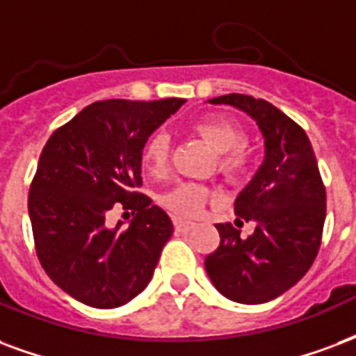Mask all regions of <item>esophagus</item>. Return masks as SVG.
<instances>
[{
  "mask_svg": "<svg viewBox=\"0 0 356 356\" xmlns=\"http://www.w3.org/2000/svg\"><path fill=\"white\" fill-rule=\"evenodd\" d=\"M173 225H175V230L181 232V234H185V232L194 228V222H188V220H183V218H175V220H173Z\"/></svg>",
  "mask_w": 356,
  "mask_h": 356,
  "instance_id": "esophagus-1",
  "label": "esophagus"
}]
</instances>
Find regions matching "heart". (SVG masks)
Masks as SVG:
<instances>
[{
    "mask_svg": "<svg viewBox=\"0 0 356 356\" xmlns=\"http://www.w3.org/2000/svg\"><path fill=\"white\" fill-rule=\"evenodd\" d=\"M192 130L218 154V171L230 181H238L249 170V154L241 145L245 131L226 117H204L192 124ZM143 168L151 175H162L170 164V138L156 131L147 139L141 151ZM165 209L181 217H198L205 205L211 202V192L196 183H179L160 198Z\"/></svg>",
    "mask_w": 356,
    "mask_h": 356,
    "instance_id": "obj_1",
    "label": "heart"
}]
</instances>
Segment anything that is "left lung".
<instances>
[{"label":"left lung","mask_w":356,"mask_h":356,"mask_svg":"<svg viewBox=\"0 0 356 356\" xmlns=\"http://www.w3.org/2000/svg\"><path fill=\"white\" fill-rule=\"evenodd\" d=\"M232 105L257 122L264 160L234 202L236 226L254 222L247 239L230 222L217 225L220 245L205 259V272L222 296L264 304L298 283L321 247L326 192L309 138L266 99L226 94L209 99Z\"/></svg>","instance_id":"left-lung-1"}]
</instances>
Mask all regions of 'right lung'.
Wrapping results in <instances>:
<instances>
[{"label": "right lung", "instance_id": "add662e5", "mask_svg": "<svg viewBox=\"0 0 356 356\" xmlns=\"http://www.w3.org/2000/svg\"><path fill=\"white\" fill-rule=\"evenodd\" d=\"M183 104L181 97L94 102L44 145L28 211L39 262L71 298L113 309L149 285L173 225L138 192L141 151ZM115 203L138 211L128 229L104 225Z\"/></svg>", "mask_w": 356, "mask_h": 356}]
</instances>
